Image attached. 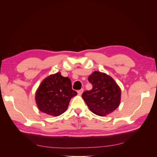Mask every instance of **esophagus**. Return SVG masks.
Returning <instances> with one entry per match:
<instances>
[{"mask_svg":"<svg viewBox=\"0 0 157 157\" xmlns=\"http://www.w3.org/2000/svg\"><path fill=\"white\" fill-rule=\"evenodd\" d=\"M83 91H84V90L82 88V89H80V90H78V91H77V93H78V95H80H80H81V94H82Z\"/></svg>","mask_w":157,"mask_h":157,"instance_id":"1","label":"esophagus"}]
</instances>
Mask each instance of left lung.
Masks as SVG:
<instances>
[{
	"mask_svg": "<svg viewBox=\"0 0 157 157\" xmlns=\"http://www.w3.org/2000/svg\"><path fill=\"white\" fill-rule=\"evenodd\" d=\"M88 81L92 89L84 92L82 97L92 113L103 117L119 106L121 90L111 77L94 71L89 76Z\"/></svg>",
	"mask_w": 157,
	"mask_h": 157,
	"instance_id": "8db88e82",
	"label": "left lung"
}]
</instances>
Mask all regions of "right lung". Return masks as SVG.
Listing matches in <instances>:
<instances>
[{"label":"right lung","instance_id":"add662e5","mask_svg":"<svg viewBox=\"0 0 157 157\" xmlns=\"http://www.w3.org/2000/svg\"><path fill=\"white\" fill-rule=\"evenodd\" d=\"M77 94L72 89L71 80L57 73L48 76L40 83L36 92L35 100L41 112L58 117L67 110L71 99Z\"/></svg>","mask_w":157,"mask_h":157}]
</instances>
